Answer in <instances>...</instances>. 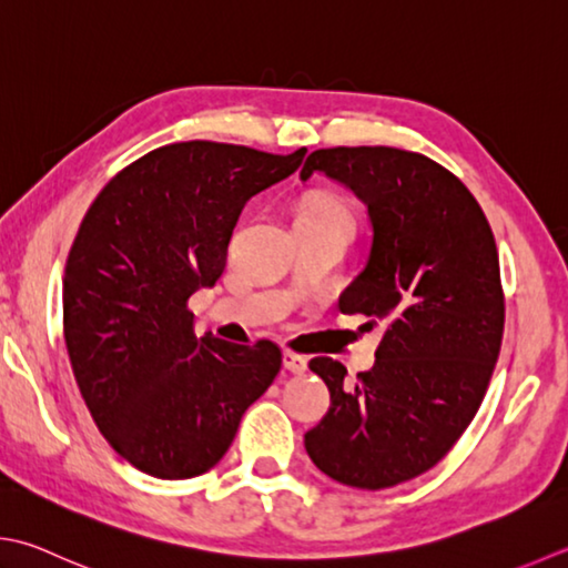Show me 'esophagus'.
Here are the masks:
<instances>
[{
    "instance_id": "obj_1",
    "label": "esophagus",
    "mask_w": 568,
    "mask_h": 568,
    "mask_svg": "<svg viewBox=\"0 0 568 568\" xmlns=\"http://www.w3.org/2000/svg\"><path fill=\"white\" fill-rule=\"evenodd\" d=\"M283 366L291 374H305V369H307V359L305 357H300V354H295V352H285L283 354Z\"/></svg>"
}]
</instances>
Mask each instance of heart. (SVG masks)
Wrapping results in <instances>:
<instances>
[{
    "mask_svg": "<svg viewBox=\"0 0 568 568\" xmlns=\"http://www.w3.org/2000/svg\"><path fill=\"white\" fill-rule=\"evenodd\" d=\"M297 221H347L352 224V211L332 196L310 194L295 209V224Z\"/></svg>",
    "mask_w": 568,
    "mask_h": 568,
    "instance_id": "1",
    "label": "heart"
}]
</instances>
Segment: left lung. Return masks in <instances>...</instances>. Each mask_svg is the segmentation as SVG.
Wrapping results in <instances>:
<instances>
[{
    "label": "left lung",
    "mask_w": 568,
    "mask_h": 568,
    "mask_svg": "<svg viewBox=\"0 0 568 568\" xmlns=\"http://www.w3.org/2000/svg\"><path fill=\"white\" fill-rule=\"evenodd\" d=\"M315 172L369 214V255L339 310L382 322L384 337L354 384L339 362H310L329 410L305 433V450L332 480L384 490L430 470L483 404L505 329L497 246L468 186L424 154L317 150L300 180Z\"/></svg>",
    "instance_id": "left-lung-1"
}]
</instances>
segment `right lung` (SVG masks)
Masks as SVG:
<instances>
[{
  "label": "right lung",
  "instance_id": "obj_1",
  "mask_svg": "<svg viewBox=\"0 0 568 568\" xmlns=\"http://www.w3.org/2000/svg\"><path fill=\"white\" fill-rule=\"evenodd\" d=\"M305 152L166 144L115 174L83 216L63 273L65 349L98 430L138 470L184 480L214 468L281 372L268 339L196 337L186 300L224 273L248 199Z\"/></svg>",
  "mask_w": 568,
  "mask_h": 568
}]
</instances>
